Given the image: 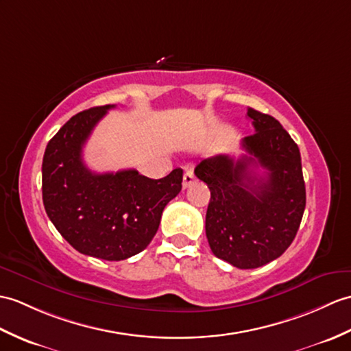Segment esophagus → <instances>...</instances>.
<instances>
[{
    "mask_svg": "<svg viewBox=\"0 0 351 351\" xmlns=\"http://www.w3.org/2000/svg\"><path fill=\"white\" fill-rule=\"evenodd\" d=\"M195 181V176H194V170L193 169H189L185 170L184 173V178H182V186L184 189H189V186Z\"/></svg>",
    "mask_w": 351,
    "mask_h": 351,
    "instance_id": "esophagus-1",
    "label": "esophagus"
}]
</instances>
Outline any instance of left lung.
<instances>
[{
    "mask_svg": "<svg viewBox=\"0 0 351 351\" xmlns=\"http://www.w3.org/2000/svg\"><path fill=\"white\" fill-rule=\"evenodd\" d=\"M247 115L256 133L242 138L245 156L234 160L219 154L194 170L210 190L205 226L209 247L239 269L278 258L295 239L306 203L295 141L274 117L251 108Z\"/></svg>",
    "mask_w": 351,
    "mask_h": 351,
    "instance_id": "8db88e82",
    "label": "left lung"
}]
</instances>
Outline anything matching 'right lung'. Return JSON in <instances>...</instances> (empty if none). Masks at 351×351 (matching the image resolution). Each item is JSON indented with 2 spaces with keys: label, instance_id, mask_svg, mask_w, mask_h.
<instances>
[{
  "label": "right lung",
  "instance_id": "add662e5",
  "mask_svg": "<svg viewBox=\"0 0 351 351\" xmlns=\"http://www.w3.org/2000/svg\"><path fill=\"white\" fill-rule=\"evenodd\" d=\"M115 108L100 106L70 118L49 141L42 166L47 217L82 254L118 262L149 245L162 209L182 189V169L149 179L134 169L91 172L82 149L94 127Z\"/></svg>",
  "mask_w": 351,
  "mask_h": 351
}]
</instances>
